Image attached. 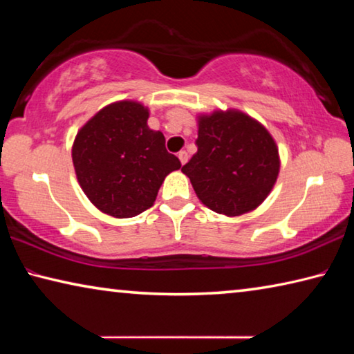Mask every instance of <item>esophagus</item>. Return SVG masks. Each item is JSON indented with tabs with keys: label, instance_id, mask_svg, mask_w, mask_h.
Segmentation results:
<instances>
[{
	"label": "esophagus",
	"instance_id": "obj_1",
	"mask_svg": "<svg viewBox=\"0 0 354 354\" xmlns=\"http://www.w3.org/2000/svg\"><path fill=\"white\" fill-rule=\"evenodd\" d=\"M178 159L181 160V164L184 165L185 162H187V159H189V154L185 153V151H179V153H178Z\"/></svg>",
	"mask_w": 354,
	"mask_h": 354
}]
</instances>
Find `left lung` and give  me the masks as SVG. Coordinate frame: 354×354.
<instances>
[{
    "instance_id": "obj_1",
    "label": "left lung",
    "mask_w": 354,
    "mask_h": 354,
    "mask_svg": "<svg viewBox=\"0 0 354 354\" xmlns=\"http://www.w3.org/2000/svg\"><path fill=\"white\" fill-rule=\"evenodd\" d=\"M195 143L198 151L181 170L203 205L236 217L267 198L277 183L279 156L261 123L239 111L201 115Z\"/></svg>"
}]
</instances>
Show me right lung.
Wrapping results in <instances>:
<instances>
[{"label":"right lung","mask_w":354,"mask_h":354,"mask_svg":"<svg viewBox=\"0 0 354 354\" xmlns=\"http://www.w3.org/2000/svg\"><path fill=\"white\" fill-rule=\"evenodd\" d=\"M148 109L118 101L80 129L71 149L77 181L101 212L136 217L153 206L159 187L181 162L167 151L160 131L148 128Z\"/></svg>","instance_id":"right-lung-1"}]
</instances>
